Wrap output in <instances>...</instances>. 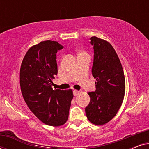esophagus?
<instances>
[{
  "label": "esophagus",
  "instance_id": "esophagus-1",
  "mask_svg": "<svg viewBox=\"0 0 149 149\" xmlns=\"http://www.w3.org/2000/svg\"><path fill=\"white\" fill-rule=\"evenodd\" d=\"M79 92H80V91L78 90H74L73 91V94H74V96H77V95H78L79 94Z\"/></svg>",
  "mask_w": 149,
  "mask_h": 149
}]
</instances>
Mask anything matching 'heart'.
<instances>
[{"instance_id": "heart-1", "label": "heart", "mask_w": 149, "mask_h": 149, "mask_svg": "<svg viewBox=\"0 0 149 149\" xmlns=\"http://www.w3.org/2000/svg\"><path fill=\"white\" fill-rule=\"evenodd\" d=\"M83 54H86V52H83V51H80V52H79V55Z\"/></svg>"}]
</instances>
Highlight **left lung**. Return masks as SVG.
<instances>
[{
  "label": "left lung",
  "mask_w": 149,
  "mask_h": 149,
  "mask_svg": "<svg viewBox=\"0 0 149 149\" xmlns=\"http://www.w3.org/2000/svg\"><path fill=\"white\" fill-rule=\"evenodd\" d=\"M94 58L93 77L96 90L88 92L90 102L85 108L87 119L91 123L102 125L117 115L125 92L123 69L115 49L107 40L92 36Z\"/></svg>",
  "instance_id": "8db88e82"
}]
</instances>
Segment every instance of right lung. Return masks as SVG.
<instances>
[{
	"label": "right lung",
	"mask_w": 149,
	"mask_h": 149,
	"mask_svg": "<svg viewBox=\"0 0 149 149\" xmlns=\"http://www.w3.org/2000/svg\"><path fill=\"white\" fill-rule=\"evenodd\" d=\"M63 47L49 40L34 45L26 52L19 72L26 104L40 121L54 127L66 123L74 96L72 89L52 88V79L58 74L56 53Z\"/></svg>",
	"instance_id": "add662e5"
}]
</instances>
